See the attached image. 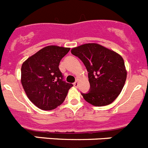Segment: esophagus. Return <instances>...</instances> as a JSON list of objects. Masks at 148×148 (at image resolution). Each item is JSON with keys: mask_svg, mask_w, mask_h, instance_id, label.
<instances>
[{"mask_svg": "<svg viewBox=\"0 0 148 148\" xmlns=\"http://www.w3.org/2000/svg\"><path fill=\"white\" fill-rule=\"evenodd\" d=\"M73 85H74V86H75V87L78 86V81H75V82L73 83Z\"/></svg>", "mask_w": 148, "mask_h": 148, "instance_id": "1", "label": "esophagus"}]
</instances>
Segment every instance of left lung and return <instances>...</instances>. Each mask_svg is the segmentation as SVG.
<instances>
[{
  "instance_id": "8db88e82",
  "label": "left lung",
  "mask_w": 148,
  "mask_h": 148,
  "mask_svg": "<svg viewBox=\"0 0 148 148\" xmlns=\"http://www.w3.org/2000/svg\"><path fill=\"white\" fill-rule=\"evenodd\" d=\"M85 65L90 84L89 91L81 93L94 106L112 103L123 89L126 70L121 56L97 43H86L71 50Z\"/></svg>"
}]
</instances>
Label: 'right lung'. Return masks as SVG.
I'll return each instance as SVG.
<instances>
[{
  "label": "right lung",
  "instance_id": "1",
  "mask_svg": "<svg viewBox=\"0 0 148 148\" xmlns=\"http://www.w3.org/2000/svg\"><path fill=\"white\" fill-rule=\"evenodd\" d=\"M70 48L48 46L22 64L21 82L27 96L36 106L51 110L61 105L73 84L64 81L59 64Z\"/></svg>",
  "mask_w": 148,
  "mask_h": 148
}]
</instances>
